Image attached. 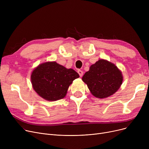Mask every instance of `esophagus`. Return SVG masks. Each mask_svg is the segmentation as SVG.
<instances>
[{"instance_id":"34e87169","label":"esophagus","mask_w":149,"mask_h":149,"mask_svg":"<svg viewBox=\"0 0 149 149\" xmlns=\"http://www.w3.org/2000/svg\"><path fill=\"white\" fill-rule=\"evenodd\" d=\"M78 73H79V74L80 75V77H82L83 75V72L82 71V70H78Z\"/></svg>"}]
</instances>
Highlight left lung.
I'll list each match as a JSON object with an SVG mask.
<instances>
[{
	"instance_id": "left-lung-1",
	"label": "left lung",
	"mask_w": 149,
	"mask_h": 149,
	"mask_svg": "<svg viewBox=\"0 0 149 149\" xmlns=\"http://www.w3.org/2000/svg\"><path fill=\"white\" fill-rule=\"evenodd\" d=\"M92 95L98 98L110 97L118 91L123 81L121 70L113 63L100 59L92 65L82 77Z\"/></svg>"
}]
</instances>
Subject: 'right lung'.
I'll return each mask as SVG.
<instances>
[{"label": "right lung", "mask_w": 149, "mask_h": 149, "mask_svg": "<svg viewBox=\"0 0 149 149\" xmlns=\"http://www.w3.org/2000/svg\"><path fill=\"white\" fill-rule=\"evenodd\" d=\"M79 74L56 61L39 65L31 72V81L34 90L47 101H57L65 97L69 86Z\"/></svg>", "instance_id": "right-lung-1"}]
</instances>
